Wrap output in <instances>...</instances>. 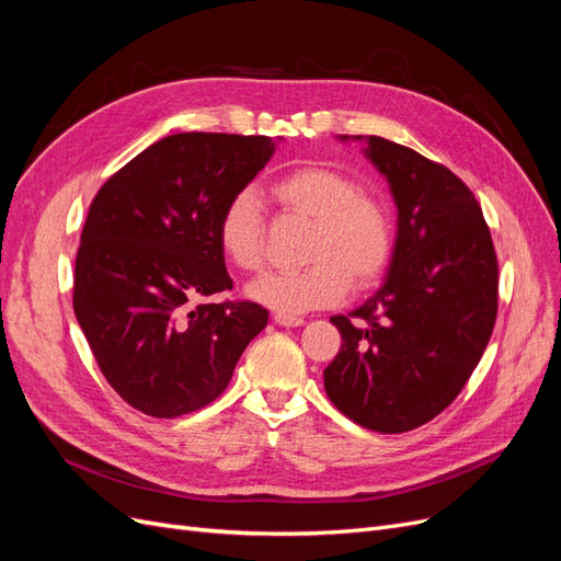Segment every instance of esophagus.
<instances>
[{
    "label": "esophagus",
    "instance_id": "esophagus-1",
    "mask_svg": "<svg viewBox=\"0 0 561 561\" xmlns=\"http://www.w3.org/2000/svg\"><path fill=\"white\" fill-rule=\"evenodd\" d=\"M274 322H276V325H280V328H301L307 320H304L301 316H283V313H276V316H274Z\"/></svg>",
    "mask_w": 561,
    "mask_h": 561
}]
</instances>
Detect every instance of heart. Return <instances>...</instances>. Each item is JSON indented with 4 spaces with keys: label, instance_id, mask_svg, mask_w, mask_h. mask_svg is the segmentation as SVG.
Returning <instances> with one entry per match:
<instances>
[{
    "label": "heart",
    "instance_id": "heart-1",
    "mask_svg": "<svg viewBox=\"0 0 561 561\" xmlns=\"http://www.w3.org/2000/svg\"><path fill=\"white\" fill-rule=\"evenodd\" d=\"M271 196L287 213L311 219L304 262L287 274H266L248 287L262 307L299 316L342 301L375 285L393 260L396 222L388 203L363 192L353 175L325 163L299 165L271 184ZM217 243L241 271H260L266 262V215L252 190L236 192L217 219Z\"/></svg>",
    "mask_w": 561,
    "mask_h": 561
}]
</instances>
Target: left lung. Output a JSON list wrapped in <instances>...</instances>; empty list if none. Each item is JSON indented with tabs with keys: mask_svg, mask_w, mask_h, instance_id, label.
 <instances>
[{
	"mask_svg": "<svg viewBox=\"0 0 561 561\" xmlns=\"http://www.w3.org/2000/svg\"><path fill=\"white\" fill-rule=\"evenodd\" d=\"M367 157L396 198V250L381 290L330 318L342 348L322 375L358 426L404 433L447 410L478 367L499 313V260L478 198L449 168L377 135Z\"/></svg>",
	"mask_w": 561,
	"mask_h": 561,
	"instance_id": "obj_1",
	"label": "left lung"
}]
</instances>
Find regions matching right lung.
I'll list each match as a JSON object with an SVG mask.
<instances>
[{
	"label": "right lung",
	"instance_id": "obj_1",
	"mask_svg": "<svg viewBox=\"0 0 561 561\" xmlns=\"http://www.w3.org/2000/svg\"><path fill=\"white\" fill-rule=\"evenodd\" d=\"M266 135L178 133L100 186L75 262V313L110 386L135 410L175 419L229 386L268 320L231 290L217 219L274 154Z\"/></svg>",
	"mask_w": 561,
	"mask_h": 561
}]
</instances>
